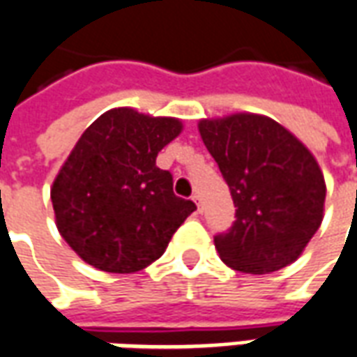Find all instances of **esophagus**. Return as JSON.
<instances>
[{
	"instance_id": "1",
	"label": "esophagus",
	"mask_w": 357,
	"mask_h": 357,
	"mask_svg": "<svg viewBox=\"0 0 357 357\" xmlns=\"http://www.w3.org/2000/svg\"><path fill=\"white\" fill-rule=\"evenodd\" d=\"M193 201H195V204H197V210H199V212H202V199H201V195L195 193L193 195Z\"/></svg>"
}]
</instances>
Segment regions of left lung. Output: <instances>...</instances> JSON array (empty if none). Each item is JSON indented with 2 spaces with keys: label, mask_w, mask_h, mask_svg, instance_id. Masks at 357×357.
I'll use <instances>...</instances> for the list:
<instances>
[{
  "label": "left lung",
  "mask_w": 357,
  "mask_h": 357,
  "mask_svg": "<svg viewBox=\"0 0 357 357\" xmlns=\"http://www.w3.org/2000/svg\"><path fill=\"white\" fill-rule=\"evenodd\" d=\"M199 132L237 208L231 229L214 237L222 262L252 275L294 262L323 222L327 187L315 156L264 114L202 118Z\"/></svg>",
  "instance_id": "1"
}]
</instances>
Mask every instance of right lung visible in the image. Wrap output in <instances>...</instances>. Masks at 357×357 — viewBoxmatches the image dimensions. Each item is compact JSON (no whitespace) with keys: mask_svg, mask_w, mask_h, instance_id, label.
<instances>
[{"mask_svg":"<svg viewBox=\"0 0 357 357\" xmlns=\"http://www.w3.org/2000/svg\"><path fill=\"white\" fill-rule=\"evenodd\" d=\"M178 118L130 107L95 120L51 187L55 224L82 260L109 273H133L164 255L172 235L197 210L174 195L156 156L178 137Z\"/></svg>","mask_w":357,"mask_h":357,"instance_id":"1","label":"right lung"}]
</instances>
